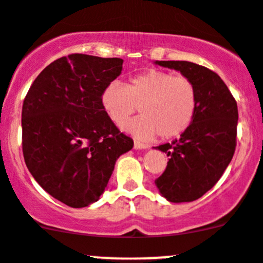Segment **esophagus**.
Returning a JSON list of instances; mask_svg holds the SVG:
<instances>
[{"instance_id":"1","label":"esophagus","mask_w":263,"mask_h":263,"mask_svg":"<svg viewBox=\"0 0 263 263\" xmlns=\"http://www.w3.org/2000/svg\"><path fill=\"white\" fill-rule=\"evenodd\" d=\"M134 146H135V149H146V148H149V145H148V144L140 143V141H137V140H135Z\"/></svg>"}]
</instances>
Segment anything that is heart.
Listing matches in <instances>:
<instances>
[{
	"label": "heart",
	"mask_w": 263,
	"mask_h": 263,
	"mask_svg": "<svg viewBox=\"0 0 263 263\" xmlns=\"http://www.w3.org/2000/svg\"><path fill=\"white\" fill-rule=\"evenodd\" d=\"M101 104L117 126L136 112L140 115L126 124L128 131L140 137L157 136L163 140L178 137L187 131L196 117L197 88L185 75L149 70L134 76L126 85L111 83L104 89Z\"/></svg>",
	"instance_id": "obj_1"
}]
</instances>
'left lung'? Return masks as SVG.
Returning <instances> with one entry per match:
<instances>
[{"mask_svg":"<svg viewBox=\"0 0 263 263\" xmlns=\"http://www.w3.org/2000/svg\"><path fill=\"white\" fill-rule=\"evenodd\" d=\"M188 76L197 88L198 105L190 128L173 143L157 146L168 157L154 180L171 202H191L214 187L236 149L237 104L218 73L187 61H158Z\"/></svg>","mask_w":263,"mask_h":263,"instance_id":"1","label":"left lung"}]
</instances>
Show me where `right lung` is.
I'll return each mask as SVG.
<instances>
[{"instance_id": "1", "label": "right lung", "mask_w": 263, "mask_h": 263, "mask_svg": "<svg viewBox=\"0 0 263 263\" xmlns=\"http://www.w3.org/2000/svg\"><path fill=\"white\" fill-rule=\"evenodd\" d=\"M122 65V58L70 54L46 66L24 98V162L49 195L71 208L96 202L118 157L134 146L101 104Z\"/></svg>"}]
</instances>
